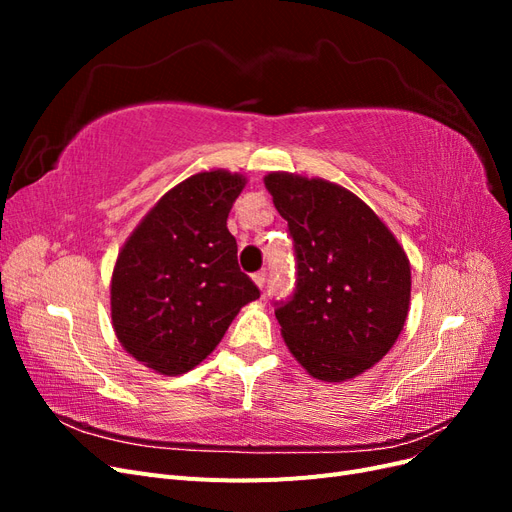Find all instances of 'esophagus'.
<instances>
[{
  "label": "esophagus",
  "instance_id": "esophagus-1",
  "mask_svg": "<svg viewBox=\"0 0 512 512\" xmlns=\"http://www.w3.org/2000/svg\"><path fill=\"white\" fill-rule=\"evenodd\" d=\"M252 280H254V284L262 290V288H265V284H267V273H265V271H258V273L252 275Z\"/></svg>",
  "mask_w": 512,
  "mask_h": 512
}]
</instances>
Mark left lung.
Segmentation results:
<instances>
[{
	"instance_id": "8db88e82",
	"label": "left lung",
	"mask_w": 512,
	"mask_h": 512,
	"mask_svg": "<svg viewBox=\"0 0 512 512\" xmlns=\"http://www.w3.org/2000/svg\"><path fill=\"white\" fill-rule=\"evenodd\" d=\"M299 265L275 318L294 359L322 382H346L389 352L410 312V260L376 211L344 185L284 170L265 175Z\"/></svg>"
}]
</instances>
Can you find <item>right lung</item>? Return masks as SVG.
I'll return each instance as SVG.
<instances>
[{"label":"right lung","instance_id":"obj_1","mask_svg":"<svg viewBox=\"0 0 512 512\" xmlns=\"http://www.w3.org/2000/svg\"><path fill=\"white\" fill-rule=\"evenodd\" d=\"M245 183L224 168L200 170L145 213L117 254L113 331L123 350L160 376L203 363L241 307L260 297L226 228Z\"/></svg>","mask_w":512,"mask_h":512}]
</instances>
